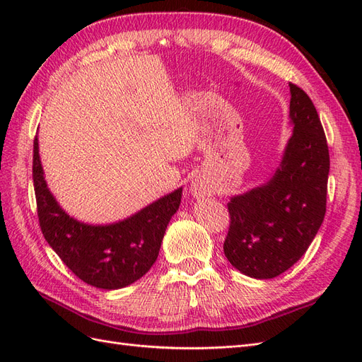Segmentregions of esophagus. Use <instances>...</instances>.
I'll use <instances>...</instances> for the list:
<instances>
[{"mask_svg":"<svg viewBox=\"0 0 362 362\" xmlns=\"http://www.w3.org/2000/svg\"><path fill=\"white\" fill-rule=\"evenodd\" d=\"M190 190H192V194L194 196V198H205V196L214 194L213 185L202 177H198L192 181Z\"/></svg>","mask_w":362,"mask_h":362,"instance_id":"obj_1","label":"esophagus"}]
</instances>
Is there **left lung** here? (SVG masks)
Segmentation results:
<instances>
[{"instance_id": "left-lung-1", "label": "left lung", "mask_w": 362, "mask_h": 362, "mask_svg": "<svg viewBox=\"0 0 362 362\" xmlns=\"http://www.w3.org/2000/svg\"><path fill=\"white\" fill-rule=\"evenodd\" d=\"M291 137L264 182L231 196L225 257L246 276L270 279L310 247L326 213L329 151L310 96L290 83Z\"/></svg>"}]
</instances>
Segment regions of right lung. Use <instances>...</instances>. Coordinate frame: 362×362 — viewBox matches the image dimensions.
<instances>
[{
    "mask_svg": "<svg viewBox=\"0 0 362 362\" xmlns=\"http://www.w3.org/2000/svg\"><path fill=\"white\" fill-rule=\"evenodd\" d=\"M33 151V181L42 234L72 273L103 290L124 288L148 273L158 257L170 218L178 211L182 187L124 221L89 225L71 217L49 192L37 136Z\"/></svg>",
    "mask_w": 362,
    "mask_h": 362,
    "instance_id": "right-lung-1",
    "label": "right lung"
}]
</instances>
